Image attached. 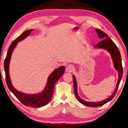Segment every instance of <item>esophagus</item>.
I'll return each instance as SVG.
<instances>
[{"label":"esophagus","mask_w":128,"mask_h":128,"mask_svg":"<svg viewBox=\"0 0 128 128\" xmlns=\"http://www.w3.org/2000/svg\"><path fill=\"white\" fill-rule=\"evenodd\" d=\"M74 66H73L72 65H70V64L67 66L66 67V71L68 72H72L74 70Z\"/></svg>","instance_id":"1"}]
</instances>
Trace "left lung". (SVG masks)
<instances>
[{
    "mask_svg": "<svg viewBox=\"0 0 128 128\" xmlns=\"http://www.w3.org/2000/svg\"><path fill=\"white\" fill-rule=\"evenodd\" d=\"M95 31L98 34L99 38L103 40L101 42L97 43L95 46H93V48L95 49H103L108 52L111 55L112 61H113L114 68L118 72V81L117 82L116 88L114 89V92L112 93L111 96L108 97L107 99H104L102 101L96 102H87L84 100V99L80 98V96L78 94L77 92V82L76 81V78L74 75H73V85H74V90L75 96L78 100L80 103L83 104L86 106L92 107H96L102 106L107 103L108 102L111 100L115 96L117 90L118 89L119 84L122 78V74H123V69L122 66V62H121V55L119 52L118 48L117 47L116 45L114 43L112 40L111 38H108L107 34L99 29H95Z\"/></svg>",
    "mask_w": 128,
    "mask_h": 128,
    "instance_id": "8db88e82",
    "label": "left lung"
}]
</instances>
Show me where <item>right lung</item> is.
Masks as SVG:
<instances>
[{"label": "right lung", "instance_id": "right-lung-1", "mask_svg": "<svg viewBox=\"0 0 128 128\" xmlns=\"http://www.w3.org/2000/svg\"><path fill=\"white\" fill-rule=\"evenodd\" d=\"M33 29L25 31L14 40L10 46L7 52V56L4 61V70L6 73V83L8 88L14 94L16 98L20 100L23 104L32 107H41L46 106L49 103L54 93V88L55 84L59 80L62 76L64 74L65 66H62L55 69L52 72L47 78V83L44 89L42 92L37 94H29L26 93L19 92L13 86L10 75V63L13 51L16 48L18 42H21L27 38L33 31Z\"/></svg>", "mask_w": 128, "mask_h": 128}]
</instances>
